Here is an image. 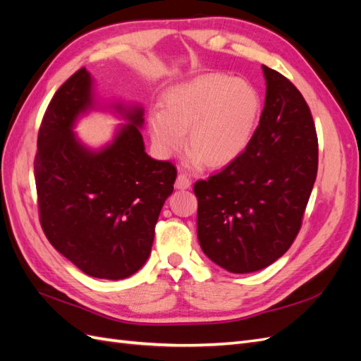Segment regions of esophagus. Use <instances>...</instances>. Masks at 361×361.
I'll use <instances>...</instances> for the list:
<instances>
[{
    "mask_svg": "<svg viewBox=\"0 0 361 361\" xmlns=\"http://www.w3.org/2000/svg\"><path fill=\"white\" fill-rule=\"evenodd\" d=\"M192 181L188 178V175L180 173L177 177V181H175V188L177 189H189Z\"/></svg>",
    "mask_w": 361,
    "mask_h": 361,
    "instance_id": "34e87169",
    "label": "esophagus"
}]
</instances>
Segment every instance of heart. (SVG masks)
<instances>
[{
	"instance_id": "obj_1",
	"label": "heart",
	"mask_w": 361,
	"mask_h": 361,
	"mask_svg": "<svg viewBox=\"0 0 361 361\" xmlns=\"http://www.w3.org/2000/svg\"><path fill=\"white\" fill-rule=\"evenodd\" d=\"M164 111L149 116L152 142L163 155L181 149L184 133L193 160L224 166L241 155L253 135L261 99L250 82L209 75L171 88Z\"/></svg>"
}]
</instances>
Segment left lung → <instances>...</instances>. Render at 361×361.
<instances>
[{
  "instance_id": "1",
  "label": "left lung",
  "mask_w": 361,
  "mask_h": 361,
  "mask_svg": "<svg viewBox=\"0 0 361 361\" xmlns=\"http://www.w3.org/2000/svg\"><path fill=\"white\" fill-rule=\"evenodd\" d=\"M259 125L241 155L193 184L202 252L230 273L262 270L288 250L317 177L316 125L302 92L262 66Z\"/></svg>"
}]
</instances>
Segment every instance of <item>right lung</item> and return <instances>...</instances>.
Listing matches in <instances>:
<instances>
[{
  "mask_svg": "<svg viewBox=\"0 0 361 361\" xmlns=\"http://www.w3.org/2000/svg\"><path fill=\"white\" fill-rule=\"evenodd\" d=\"M91 105V78L78 70L45 109L35 155L39 223L56 250L99 279H125L151 255L155 224L173 190L177 168L145 152L143 111L113 145L91 152L71 131Z\"/></svg>",
  "mask_w": 361,
  "mask_h": 361,
  "instance_id": "add662e5",
  "label": "right lung"
}]
</instances>
